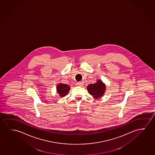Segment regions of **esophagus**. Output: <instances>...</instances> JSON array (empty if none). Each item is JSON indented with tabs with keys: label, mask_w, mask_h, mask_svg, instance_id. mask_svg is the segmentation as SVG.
Returning a JSON list of instances; mask_svg holds the SVG:
<instances>
[{
	"label": "esophagus",
	"mask_w": 155,
	"mask_h": 155,
	"mask_svg": "<svg viewBox=\"0 0 155 155\" xmlns=\"http://www.w3.org/2000/svg\"><path fill=\"white\" fill-rule=\"evenodd\" d=\"M83 85V83H82V82H78L77 83V85H78V86H80V87H82V86Z\"/></svg>",
	"instance_id": "esophagus-1"
}]
</instances>
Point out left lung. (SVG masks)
I'll return each mask as SVG.
<instances>
[{"label": "left lung", "instance_id": "obj_1", "mask_svg": "<svg viewBox=\"0 0 155 155\" xmlns=\"http://www.w3.org/2000/svg\"><path fill=\"white\" fill-rule=\"evenodd\" d=\"M88 92L94 98H98L103 96L106 90V86L102 81L99 80L96 83L90 84L87 87Z\"/></svg>", "mask_w": 155, "mask_h": 155}]
</instances>
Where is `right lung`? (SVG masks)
<instances>
[{
    "mask_svg": "<svg viewBox=\"0 0 155 155\" xmlns=\"http://www.w3.org/2000/svg\"><path fill=\"white\" fill-rule=\"evenodd\" d=\"M57 93L59 94L61 97H64L68 94L70 90L69 85L63 83H59L57 86Z\"/></svg>",
    "mask_w": 155,
    "mask_h": 155,
    "instance_id": "add662e5",
    "label": "right lung"
}]
</instances>
